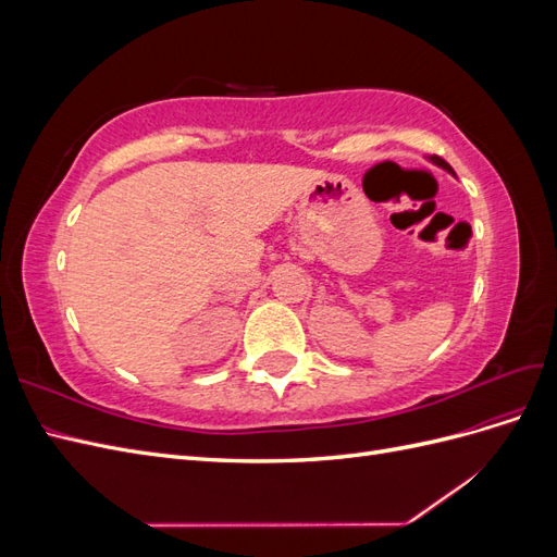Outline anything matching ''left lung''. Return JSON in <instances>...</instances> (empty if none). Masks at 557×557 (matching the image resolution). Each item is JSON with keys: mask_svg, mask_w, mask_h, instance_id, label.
Returning <instances> with one entry per match:
<instances>
[{"mask_svg": "<svg viewBox=\"0 0 557 557\" xmlns=\"http://www.w3.org/2000/svg\"><path fill=\"white\" fill-rule=\"evenodd\" d=\"M430 162H432V164H436V166H442V170H446L448 174H453V176H455V172H453V166H450V164H448L446 160H442L440 156H430Z\"/></svg>", "mask_w": 557, "mask_h": 557, "instance_id": "obj_1", "label": "left lung"}]
</instances>
